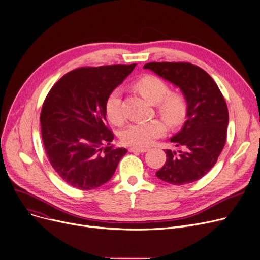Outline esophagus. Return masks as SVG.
Here are the masks:
<instances>
[{"mask_svg":"<svg viewBox=\"0 0 260 260\" xmlns=\"http://www.w3.org/2000/svg\"><path fill=\"white\" fill-rule=\"evenodd\" d=\"M128 151L131 153H145V152H147V148H144V147H129Z\"/></svg>","mask_w":260,"mask_h":260,"instance_id":"1","label":"esophagus"}]
</instances>
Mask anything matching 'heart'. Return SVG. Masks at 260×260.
<instances>
[{
  "label": "heart",
  "mask_w": 260,
  "mask_h": 260,
  "mask_svg": "<svg viewBox=\"0 0 260 260\" xmlns=\"http://www.w3.org/2000/svg\"><path fill=\"white\" fill-rule=\"evenodd\" d=\"M144 99L156 105L158 114L170 124L178 123L185 113V101L181 94L169 93V86L161 79L147 75L135 84ZM121 91L114 89L105 101V114L109 122L120 125L124 120L122 112ZM166 133V125L159 120L133 123L120 134L123 144L146 147Z\"/></svg>",
  "instance_id": "b5f03b06"
}]
</instances>
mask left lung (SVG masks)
I'll list each match as a JSON object with an SVG mask.
<instances>
[{"instance_id":"left-lung-1","label":"left lung","mask_w":260,"mask_h":260,"mask_svg":"<svg viewBox=\"0 0 260 260\" xmlns=\"http://www.w3.org/2000/svg\"><path fill=\"white\" fill-rule=\"evenodd\" d=\"M143 68L179 87L186 102L184 124L170 139L178 149H167L156 176L175 185L197 181L215 166L225 144L229 112L223 95L207 72L190 63L151 62Z\"/></svg>"}]
</instances>
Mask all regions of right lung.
Masks as SVG:
<instances>
[{
	"mask_svg": "<svg viewBox=\"0 0 260 260\" xmlns=\"http://www.w3.org/2000/svg\"><path fill=\"white\" fill-rule=\"evenodd\" d=\"M135 66L78 68L48 92L40 116L42 140L50 165L70 185L79 189L101 186L127 153L124 147L109 145L114 134L106 126L105 101Z\"/></svg>",
	"mask_w": 260,
	"mask_h": 260,
	"instance_id": "obj_1",
	"label": "right lung"
}]
</instances>
